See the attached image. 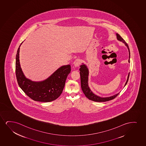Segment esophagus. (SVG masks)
Masks as SVG:
<instances>
[{
	"instance_id": "obj_1",
	"label": "esophagus",
	"mask_w": 146,
	"mask_h": 146,
	"mask_svg": "<svg viewBox=\"0 0 146 146\" xmlns=\"http://www.w3.org/2000/svg\"><path fill=\"white\" fill-rule=\"evenodd\" d=\"M81 60L79 59H77L75 60L74 61V66L75 67H79L80 66V65L81 64Z\"/></svg>"
}]
</instances>
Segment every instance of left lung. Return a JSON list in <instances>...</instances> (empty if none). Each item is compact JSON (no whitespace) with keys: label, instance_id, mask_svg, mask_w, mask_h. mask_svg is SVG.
Segmentation results:
<instances>
[{"label":"left lung","instance_id":"obj_1","mask_svg":"<svg viewBox=\"0 0 146 146\" xmlns=\"http://www.w3.org/2000/svg\"><path fill=\"white\" fill-rule=\"evenodd\" d=\"M116 37H117V40H119L120 42H122L123 43L125 44V46H127V48L128 49L129 54L128 62L130 63V52L129 46H128V44H127L125 40H123L119 35L118 34H116ZM80 77H81V85L82 90L84 94L85 95L86 97H87L88 99H89V100H93L94 102H107V101L113 100L116 96H117V95L119 94V93H118V94H116L115 95L112 96L110 97L102 98V97H99L98 96L95 95V94H94L93 92L91 91V89L89 87V84H88L89 75V69H88L87 66L85 64H84V63H82V64L80 66ZM129 74H130V72L128 73V75L127 77V81L125 83L124 87L127 84L128 79H129Z\"/></svg>","mask_w":146,"mask_h":146}]
</instances>
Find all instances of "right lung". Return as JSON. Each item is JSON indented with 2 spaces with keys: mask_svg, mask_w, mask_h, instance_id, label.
Returning a JSON list of instances; mask_svg holds the SVG:
<instances>
[{
  "mask_svg": "<svg viewBox=\"0 0 146 146\" xmlns=\"http://www.w3.org/2000/svg\"><path fill=\"white\" fill-rule=\"evenodd\" d=\"M23 42L19 46L16 56V75L19 87L35 101L46 102L55 100L62 93L67 77L71 70L70 65L59 67L44 81H33L25 77L20 66L19 51Z\"/></svg>",
  "mask_w": 146,
  "mask_h": 146,
  "instance_id": "add662e5",
  "label": "right lung"
}]
</instances>
